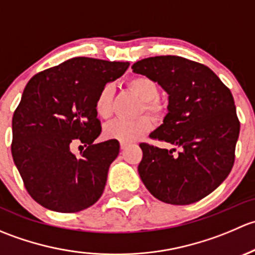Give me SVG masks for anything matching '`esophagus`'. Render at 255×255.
<instances>
[{"mask_svg": "<svg viewBox=\"0 0 255 255\" xmlns=\"http://www.w3.org/2000/svg\"><path fill=\"white\" fill-rule=\"evenodd\" d=\"M128 146V143L126 142H121V149H126Z\"/></svg>", "mask_w": 255, "mask_h": 255, "instance_id": "esophagus-1", "label": "esophagus"}]
</instances>
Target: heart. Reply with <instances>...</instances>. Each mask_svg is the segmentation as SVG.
<instances>
[{
    "label": "heart",
    "mask_w": 255,
    "mask_h": 255,
    "mask_svg": "<svg viewBox=\"0 0 255 255\" xmlns=\"http://www.w3.org/2000/svg\"><path fill=\"white\" fill-rule=\"evenodd\" d=\"M128 86L140 97L143 101L144 111L154 118H160L163 116L164 106L158 100L159 86L153 79L148 76H135L128 81ZM112 85L104 86L97 95L95 109L101 118H109L112 115ZM151 128H153V123L150 118L145 116L134 121L115 120L105 127V134L112 139L130 143L148 134Z\"/></svg>",
    "instance_id": "obj_1"
}]
</instances>
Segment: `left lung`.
Segmentation results:
<instances>
[{"label":"left lung","mask_w":255,"mask_h":255,"mask_svg":"<svg viewBox=\"0 0 255 255\" xmlns=\"http://www.w3.org/2000/svg\"><path fill=\"white\" fill-rule=\"evenodd\" d=\"M132 69L169 95L168 113L150 138L180 148L175 153L140 143L143 184L165 204L200 201L225 181L235 163L241 125L230 89L206 65L181 56H151Z\"/></svg>","instance_id":"8db88e82"}]
</instances>
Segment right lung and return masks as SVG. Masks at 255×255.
I'll return each instance as SVG.
<instances>
[{
	"instance_id": "right-lung-1",
	"label": "right lung",
	"mask_w": 255,
	"mask_h": 255,
	"mask_svg": "<svg viewBox=\"0 0 255 255\" xmlns=\"http://www.w3.org/2000/svg\"><path fill=\"white\" fill-rule=\"evenodd\" d=\"M128 66L79 56L28 81L12 118L11 150L28 194L43 207L79 212L101 197L120 143L94 144L101 133L95 104ZM80 142L87 149L76 156L71 148Z\"/></svg>"
}]
</instances>
